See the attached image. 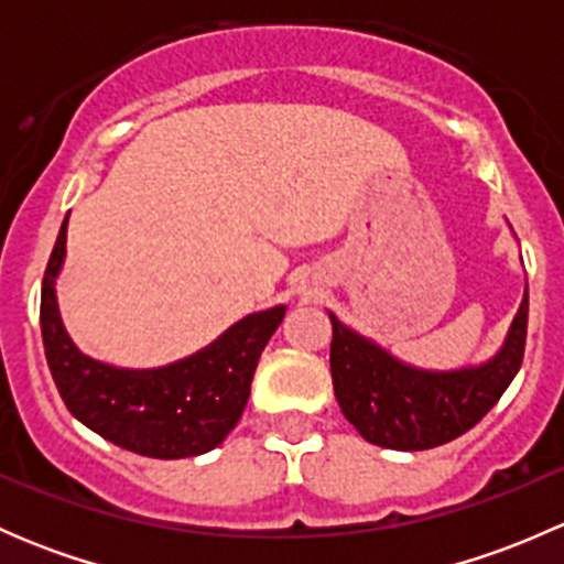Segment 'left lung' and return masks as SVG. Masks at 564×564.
Listing matches in <instances>:
<instances>
[{
	"instance_id": "8db88e82",
	"label": "left lung",
	"mask_w": 564,
	"mask_h": 564,
	"mask_svg": "<svg viewBox=\"0 0 564 564\" xmlns=\"http://www.w3.org/2000/svg\"><path fill=\"white\" fill-rule=\"evenodd\" d=\"M527 316L529 289L494 360L460 371H420L329 314V371L340 412L362 440L388 451H431L458 440L491 412L519 373Z\"/></svg>"
}]
</instances>
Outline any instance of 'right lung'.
Masks as SVG:
<instances>
[{"instance_id":"1","label":"right lung","mask_w":564,"mask_h":564,"mask_svg":"<svg viewBox=\"0 0 564 564\" xmlns=\"http://www.w3.org/2000/svg\"><path fill=\"white\" fill-rule=\"evenodd\" d=\"M67 218L40 294V329L51 377L73 417L113 445L147 458H191L213 451L242 417L250 379L286 308L250 314L185 360L150 371L113 368L82 355L56 308L54 278L65 259Z\"/></svg>"}]
</instances>
